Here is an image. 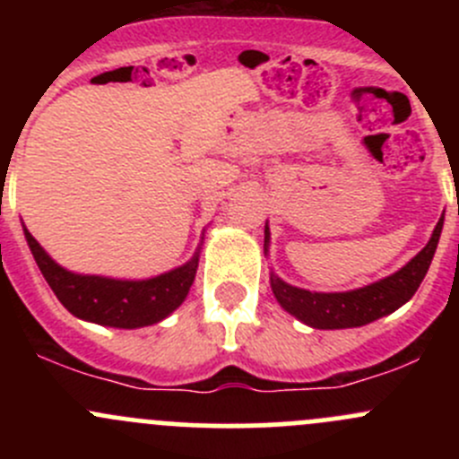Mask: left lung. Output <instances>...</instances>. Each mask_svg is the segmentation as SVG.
<instances>
[{
	"mask_svg": "<svg viewBox=\"0 0 459 459\" xmlns=\"http://www.w3.org/2000/svg\"><path fill=\"white\" fill-rule=\"evenodd\" d=\"M444 217L435 226L429 244L418 253L404 268L393 273L386 280L375 281L364 289L349 290V293H311V290L298 289L280 277L271 275V289L275 293L277 302L281 308L302 319L304 324L313 328H353L364 326V324L388 316L402 304L409 302L415 295V290L422 284L427 275L430 259L437 248L439 233H442ZM268 242V226L264 229V251Z\"/></svg>",
	"mask_w": 459,
	"mask_h": 459,
	"instance_id": "obj_1",
	"label": "left lung"
}]
</instances>
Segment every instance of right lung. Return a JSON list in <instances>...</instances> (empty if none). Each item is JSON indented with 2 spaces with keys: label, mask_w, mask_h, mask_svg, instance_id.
Returning <instances> with one entry per match:
<instances>
[{
  "label": "right lung",
  "mask_w": 459,
  "mask_h": 459,
  "mask_svg": "<svg viewBox=\"0 0 459 459\" xmlns=\"http://www.w3.org/2000/svg\"><path fill=\"white\" fill-rule=\"evenodd\" d=\"M32 257L59 302L75 317L115 328H140L157 324L175 311L188 295L195 280L197 259L152 280L128 281L100 275H75L46 255L29 230L24 229Z\"/></svg>",
  "instance_id": "1"
}]
</instances>
